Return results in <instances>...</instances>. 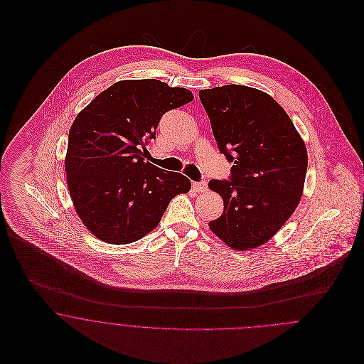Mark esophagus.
Returning a JSON list of instances; mask_svg holds the SVG:
<instances>
[{
  "instance_id": "34e87169",
  "label": "esophagus",
  "mask_w": 364,
  "mask_h": 364,
  "mask_svg": "<svg viewBox=\"0 0 364 364\" xmlns=\"http://www.w3.org/2000/svg\"><path fill=\"white\" fill-rule=\"evenodd\" d=\"M192 188L196 192H205L208 190V183L206 181H195V183H192Z\"/></svg>"
}]
</instances>
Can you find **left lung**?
Masks as SVG:
<instances>
[{
  "label": "left lung",
  "instance_id": "1",
  "mask_svg": "<svg viewBox=\"0 0 364 364\" xmlns=\"http://www.w3.org/2000/svg\"><path fill=\"white\" fill-rule=\"evenodd\" d=\"M218 150L233 164L228 180H210L224 213L210 229L229 247L269 242L292 215L307 173V150L285 110L266 92L228 85L199 91Z\"/></svg>",
  "mask_w": 364,
  "mask_h": 364
}]
</instances>
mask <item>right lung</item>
Segmentation results:
<instances>
[{
  "instance_id": "obj_1",
  "label": "right lung",
  "mask_w": 364,
  "mask_h": 364,
  "mask_svg": "<svg viewBox=\"0 0 364 364\" xmlns=\"http://www.w3.org/2000/svg\"><path fill=\"white\" fill-rule=\"evenodd\" d=\"M193 100L190 90L156 79L122 80L83 109L70 129L65 172L87 229L102 242L128 244L156 228L188 177L144 162L162 116Z\"/></svg>"
}]
</instances>
